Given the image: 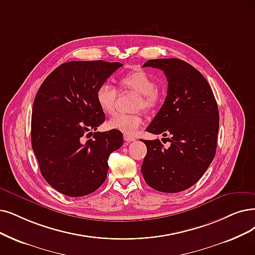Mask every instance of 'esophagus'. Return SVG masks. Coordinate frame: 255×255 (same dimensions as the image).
<instances>
[{
	"label": "esophagus",
	"instance_id": "esophagus-1",
	"mask_svg": "<svg viewBox=\"0 0 255 255\" xmlns=\"http://www.w3.org/2000/svg\"><path fill=\"white\" fill-rule=\"evenodd\" d=\"M124 138H125V140H126V141H128V142L135 141V140H136V139H135V137L130 136V135H128V134H125V135H124Z\"/></svg>",
	"mask_w": 255,
	"mask_h": 255
}]
</instances>
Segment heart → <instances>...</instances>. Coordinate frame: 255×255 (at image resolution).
<instances>
[{"mask_svg": "<svg viewBox=\"0 0 255 255\" xmlns=\"http://www.w3.org/2000/svg\"><path fill=\"white\" fill-rule=\"evenodd\" d=\"M118 85L121 90H133L139 93L140 98L137 99L136 103L137 109L152 111L160 103L161 97L159 90L157 89L156 80L144 71H130L119 78ZM117 98L118 91L115 87L108 83L98 86L95 99L100 110L105 113L111 114L115 110ZM142 122H143V116L141 113H116L108 120L107 127L111 129H116L126 134H133L142 125Z\"/></svg>", "mask_w": 255, "mask_h": 255, "instance_id": "obj_1", "label": "heart"}]
</instances>
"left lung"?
I'll return each mask as SVG.
<instances>
[{
	"instance_id": "obj_1",
	"label": "left lung",
	"mask_w": 255,
	"mask_h": 255,
	"mask_svg": "<svg viewBox=\"0 0 255 255\" xmlns=\"http://www.w3.org/2000/svg\"><path fill=\"white\" fill-rule=\"evenodd\" d=\"M143 67L160 69L167 78V96L146 130L168 137L170 145L165 148L159 139L143 140L147 152L142 175L158 191H183L196 184L215 158L217 101L205 77L184 60L150 59Z\"/></svg>"
}]
</instances>
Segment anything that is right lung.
I'll return each instance as SVG.
<instances>
[{"mask_svg": "<svg viewBox=\"0 0 255 255\" xmlns=\"http://www.w3.org/2000/svg\"><path fill=\"white\" fill-rule=\"evenodd\" d=\"M120 63L69 62L51 72L38 89L31 116V144L44 179L68 197L95 191L107 179L108 159L121 147L122 133L95 131L106 116L95 93Z\"/></svg>", "mask_w": 255, "mask_h": 255, "instance_id": "obj_1", "label": "right lung"}]
</instances>
